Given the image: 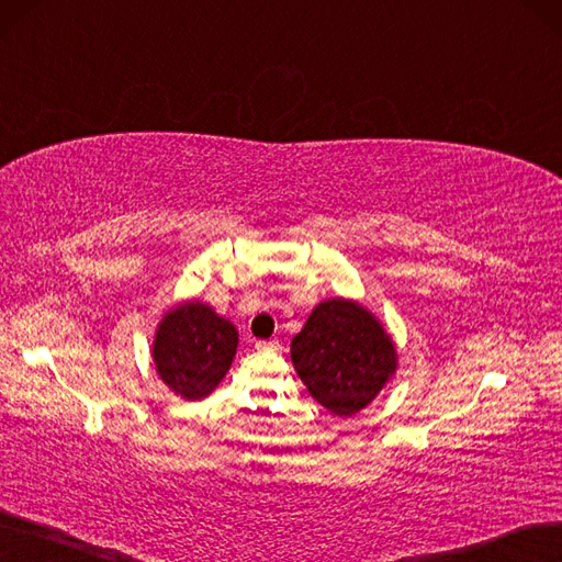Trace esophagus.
I'll return each mask as SVG.
<instances>
[{"instance_id": "obj_1", "label": "esophagus", "mask_w": 562, "mask_h": 562, "mask_svg": "<svg viewBox=\"0 0 562 562\" xmlns=\"http://www.w3.org/2000/svg\"><path fill=\"white\" fill-rule=\"evenodd\" d=\"M258 350H279V341H256Z\"/></svg>"}]
</instances>
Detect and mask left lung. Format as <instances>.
Returning <instances> with one entry per match:
<instances>
[{
  "mask_svg": "<svg viewBox=\"0 0 562 562\" xmlns=\"http://www.w3.org/2000/svg\"><path fill=\"white\" fill-rule=\"evenodd\" d=\"M290 359L308 394L339 417L364 411L398 367L392 336L355 300L331 297L293 336Z\"/></svg>",
  "mask_w": 562,
  "mask_h": 562,
  "instance_id": "obj_1",
  "label": "left lung"
}]
</instances>
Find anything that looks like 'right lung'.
<instances>
[{
  "label": "right lung",
  "instance_id": "1",
  "mask_svg": "<svg viewBox=\"0 0 562 562\" xmlns=\"http://www.w3.org/2000/svg\"><path fill=\"white\" fill-rule=\"evenodd\" d=\"M237 344L239 334L231 321L210 304L191 300L164 313L154 334L151 359L175 396L200 401L228 373Z\"/></svg>",
  "mask_w": 562,
  "mask_h": 562
}]
</instances>
